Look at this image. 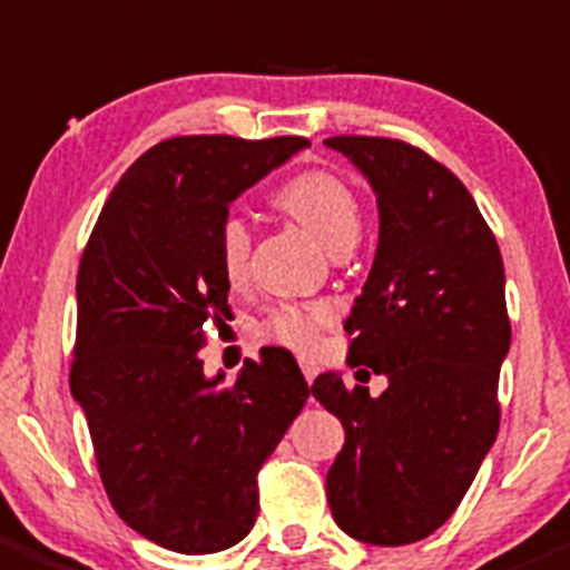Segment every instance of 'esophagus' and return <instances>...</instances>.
<instances>
[{
	"label": "esophagus",
	"instance_id": "34e87169",
	"mask_svg": "<svg viewBox=\"0 0 570 570\" xmlns=\"http://www.w3.org/2000/svg\"><path fill=\"white\" fill-rule=\"evenodd\" d=\"M301 371H303V376H306V382H315V376H317V363L315 360H309V357H301Z\"/></svg>",
	"mask_w": 570,
	"mask_h": 570
}]
</instances>
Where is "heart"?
I'll list each match as a JSON object with an SVG mask.
<instances>
[{"label":"heart","instance_id":"obj_1","mask_svg":"<svg viewBox=\"0 0 570 570\" xmlns=\"http://www.w3.org/2000/svg\"><path fill=\"white\" fill-rule=\"evenodd\" d=\"M275 205L295 219L303 230L309 233L328 255L340 249H351L360 238V205L357 196L351 194L345 183L323 171L301 174L289 179L278 194L273 196ZM219 258L225 278L238 284L247 275L249 264V227L238 216H227L219 227ZM328 321L326 309H301V306H284L267 321L264 332L278 343L292 348H312L323 323Z\"/></svg>","mask_w":570,"mask_h":570}]
</instances>
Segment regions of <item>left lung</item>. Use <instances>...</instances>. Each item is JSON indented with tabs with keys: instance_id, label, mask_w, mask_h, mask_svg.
Masks as SVG:
<instances>
[{
	"instance_id": "8db88e82",
	"label": "left lung",
	"mask_w": 570,
	"mask_h": 570,
	"mask_svg": "<svg viewBox=\"0 0 570 570\" xmlns=\"http://www.w3.org/2000/svg\"><path fill=\"white\" fill-rule=\"evenodd\" d=\"M326 148L376 194L380 242L345 332L348 365L387 380L380 396L337 371L312 385L345 430L328 507L354 540L407 546L450 520L498 435L512 343L503 258L470 190L424 151L348 135Z\"/></svg>"
}]
</instances>
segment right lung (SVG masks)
<instances>
[{"instance_id":"right-lung-1","label":"right lung","mask_w":570,"mask_h":570,"mask_svg":"<svg viewBox=\"0 0 570 570\" xmlns=\"http://www.w3.org/2000/svg\"><path fill=\"white\" fill-rule=\"evenodd\" d=\"M303 137H174L120 177L78 267L69 374L100 481L126 525L179 554L236 546L258 514L261 464L312 387L286 348L207 376L205 323L230 317L219 227Z\"/></svg>"}]
</instances>
